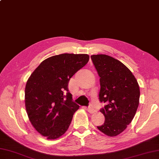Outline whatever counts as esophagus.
Returning <instances> with one entry per match:
<instances>
[{
  "mask_svg": "<svg viewBox=\"0 0 159 159\" xmlns=\"http://www.w3.org/2000/svg\"><path fill=\"white\" fill-rule=\"evenodd\" d=\"M87 111L89 112V113H91V114H93V113H94L95 112V110L93 109V108H91V107H89V108H87Z\"/></svg>",
  "mask_w": 159,
  "mask_h": 159,
  "instance_id": "34e87169",
  "label": "esophagus"
}]
</instances>
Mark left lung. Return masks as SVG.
<instances>
[{
  "instance_id": "8db88e82",
  "label": "left lung",
  "mask_w": 159,
  "mask_h": 159,
  "mask_svg": "<svg viewBox=\"0 0 159 159\" xmlns=\"http://www.w3.org/2000/svg\"><path fill=\"white\" fill-rule=\"evenodd\" d=\"M91 58L100 78L99 102L106 103L100 109L104 123L97 127L113 137L123 132L134 119L139 105V84L120 61L107 55H93Z\"/></svg>"
}]
</instances>
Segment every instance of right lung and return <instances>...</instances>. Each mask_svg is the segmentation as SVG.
<instances>
[{
    "label": "right lung",
    "instance_id": "right-lung-1",
    "mask_svg": "<svg viewBox=\"0 0 159 159\" xmlns=\"http://www.w3.org/2000/svg\"><path fill=\"white\" fill-rule=\"evenodd\" d=\"M89 59L87 54L54 55L40 63L28 79L25 89L27 114L35 129L47 139L64 134L79 108L68 91V82Z\"/></svg>",
    "mask_w": 159,
    "mask_h": 159
}]
</instances>
